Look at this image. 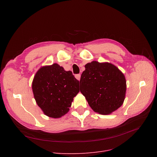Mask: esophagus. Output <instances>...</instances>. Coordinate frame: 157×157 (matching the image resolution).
Wrapping results in <instances>:
<instances>
[{"instance_id": "34e87169", "label": "esophagus", "mask_w": 157, "mask_h": 157, "mask_svg": "<svg viewBox=\"0 0 157 157\" xmlns=\"http://www.w3.org/2000/svg\"><path fill=\"white\" fill-rule=\"evenodd\" d=\"M75 78L78 79V80H80V78H81V75H80V74H76L75 75Z\"/></svg>"}]
</instances>
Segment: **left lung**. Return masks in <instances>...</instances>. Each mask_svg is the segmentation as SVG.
Instances as JSON below:
<instances>
[{
  "instance_id": "8db88e82",
  "label": "left lung",
  "mask_w": 157,
  "mask_h": 157,
  "mask_svg": "<svg viewBox=\"0 0 157 157\" xmlns=\"http://www.w3.org/2000/svg\"><path fill=\"white\" fill-rule=\"evenodd\" d=\"M80 91L95 112L109 114L123 103L126 94V79L119 69L108 62L93 61L85 65Z\"/></svg>"
}]
</instances>
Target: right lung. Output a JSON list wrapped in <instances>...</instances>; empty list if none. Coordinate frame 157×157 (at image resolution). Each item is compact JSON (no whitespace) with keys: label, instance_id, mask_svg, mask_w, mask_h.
I'll return each instance as SVG.
<instances>
[{"label":"right lung","instance_id":"add662e5","mask_svg":"<svg viewBox=\"0 0 157 157\" xmlns=\"http://www.w3.org/2000/svg\"><path fill=\"white\" fill-rule=\"evenodd\" d=\"M37 104L46 116L59 118L69 111L73 98L79 93V81L71 71L57 63L40 67L32 81Z\"/></svg>","mask_w":157,"mask_h":157}]
</instances>
